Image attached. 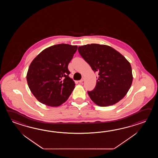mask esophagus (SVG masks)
I'll use <instances>...</instances> for the list:
<instances>
[{
    "label": "esophagus",
    "instance_id": "1",
    "mask_svg": "<svg viewBox=\"0 0 158 158\" xmlns=\"http://www.w3.org/2000/svg\"><path fill=\"white\" fill-rule=\"evenodd\" d=\"M84 81V78H82L81 80L78 81V82H79V83H82L83 81Z\"/></svg>",
    "mask_w": 158,
    "mask_h": 158
}]
</instances>
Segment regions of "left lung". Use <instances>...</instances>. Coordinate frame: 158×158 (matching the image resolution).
Returning <instances> with one entry per match:
<instances>
[{"instance_id": "1", "label": "left lung", "mask_w": 158, "mask_h": 158, "mask_svg": "<svg viewBox=\"0 0 158 158\" xmlns=\"http://www.w3.org/2000/svg\"><path fill=\"white\" fill-rule=\"evenodd\" d=\"M78 51L99 75L94 89L87 91L91 99L106 107L124 97L133 81L131 65L124 56L112 47L99 44L79 46Z\"/></svg>"}]
</instances>
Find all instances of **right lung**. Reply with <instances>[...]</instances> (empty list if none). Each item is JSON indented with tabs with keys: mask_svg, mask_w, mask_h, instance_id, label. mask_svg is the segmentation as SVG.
<instances>
[{
	"mask_svg": "<svg viewBox=\"0 0 158 158\" xmlns=\"http://www.w3.org/2000/svg\"><path fill=\"white\" fill-rule=\"evenodd\" d=\"M77 50V46L58 44L48 47L31 63L27 82L37 100L57 107L69 97L75 84L69 77L68 66Z\"/></svg>",
	"mask_w": 158,
	"mask_h": 158,
	"instance_id": "obj_1",
	"label": "right lung"
}]
</instances>
